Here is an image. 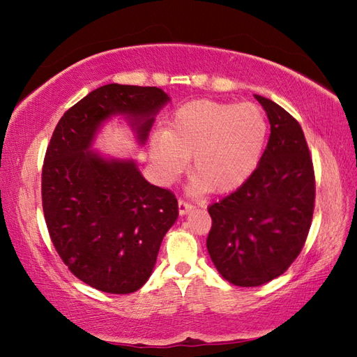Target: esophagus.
Segmentation results:
<instances>
[{"label":"esophagus","instance_id":"34e87169","mask_svg":"<svg viewBox=\"0 0 357 357\" xmlns=\"http://www.w3.org/2000/svg\"><path fill=\"white\" fill-rule=\"evenodd\" d=\"M178 207H179V215H181V216L187 215L188 211H190V210L193 208L192 204H190V202H187V201H184V199H179V201H178Z\"/></svg>","mask_w":357,"mask_h":357}]
</instances>
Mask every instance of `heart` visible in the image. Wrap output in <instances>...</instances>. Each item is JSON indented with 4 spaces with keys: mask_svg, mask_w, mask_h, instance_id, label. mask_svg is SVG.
Instances as JSON below:
<instances>
[{
    "mask_svg": "<svg viewBox=\"0 0 357 357\" xmlns=\"http://www.w3.org/2000/svg\"><path fill=\"white\" fill-rule=\"evenodd\" d=\"M267 132V119L255 102L198 100L174 112L167 130L153 133L150 158L164 184L174 183L192 158V192L227 193L256 170Z\"/></svg>",
    "mask_w": 357,
    "mask_h": 357,
    "instance_id": "obj_1",
    "label": "heart"
}]
</instances>
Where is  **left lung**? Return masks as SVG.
<instances>
[{
  "mask_svg": "<svg viewBox=\"0 0 357 357\" xmlns=\"http://www.w3.org/2000/svg\"><path fill=\"white\" fill-rule=\"evenodd\" d=\"M255 98L270 121L267 149L252 176L208 207V255L219 275L238 287L270 282L290 267L314 208V170L299 123L271 100Z\"/></svg>",
  "mask_w": 357,
  "mask_h": 357,
  "instance_id": "left-lung-1",
  "label": "left lung"
}]
</instances>
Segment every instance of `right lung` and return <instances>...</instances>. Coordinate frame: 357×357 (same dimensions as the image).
<instances>
[{"label":"right lung","mask_w":357,"mask_h":357,"mask_svg":"<svg viewBox=\"0 0 357 357\" xmlns=\"http://www.w3.org/2000/svg\"><path fill=\"white\" fill-rule=\"evenodd\" d=\"M169 102L158 87L102 86L64 113L45 151L41 193L52 242L73 275L100 291L127 294L147 282L178 201L150 184L133 158L93 150L95 139L121 118L144 146Z\"/></svg>","instance_id":"obj_1"}]
</instances>
